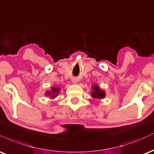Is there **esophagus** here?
<instances>
[{
    "instance_id": "1",
    "label": "esophagus",
    "mask_w": 154,
    "mask_h": 154,
    "mask_svg": "<svg viewBox=\"0 0 154 154\" xmlns=\"http://www.w3.org/2000/svg\"><path fill=\"white\" fill-rule=\"evenodd\" d=\"M72 82H73L74 83H77V79H76V78L72 79Z\"/></svg>"
}]
</instances>
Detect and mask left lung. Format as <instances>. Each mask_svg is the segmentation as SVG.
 I'll list each match as a JSON object with an SVG mask.
<instances>
[{
	"label": "left lung",
	"instance_id": "obj_1",
	"mask_svg": "<svg viewBox=\"0 0 154 154\" xmlns=\"http://www.w3.org/2000/svg\"><path fill=\"white\" fill-rule=\"evenodd\" d=\"M92 90H93V91L91 92V95L93 98H98V99H102V98H105L106 93L103 90L100 89L98 85H93Z\"/></svg>",
	"mask_w": 154,
	"mask_h": 154
}]
</instances>
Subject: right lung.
I'll list each match as a JSON object with an SVG mask.
<instances>
[{
  "label": "right lung",
  "mask_w": 154,
  "mask_h": 154,
  "mask_svg": "<svg viewBox=\"0 0 154 154\" xmlns=\"http://www.w3.org/2000/svg\"><path fill=\"white\" fill-rule=\"evenodd\" d=\"M59 91H60L59 88H57L56 87H53L51 88V91H47L46 93H45V95H50L51 98H55L56 96H57V95L59 94Z\"/></svg>",
  "instance_id": "obj_1"
}]
</instances>
